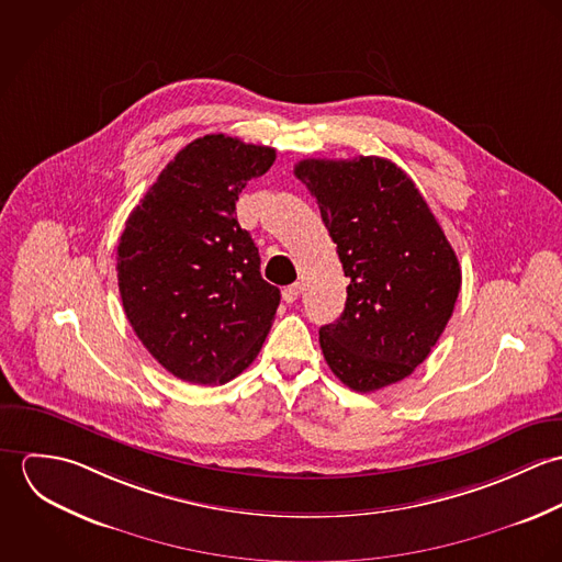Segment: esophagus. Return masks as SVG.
<instances>
[{
	"label": "esophagus",
	"mask_w": 562,
	"mask_h": 562,
	"mask_svg": "<svg viewBox=\"0 0 562 562\" xmlns=\"http://www.w3.org/2000/svg\"><path fill=\"white\" fill-rule=\"evenodd\" d=\"M299 296H301V285H299V283H292V285L283 288V301H285L288 305L296 303V299H299Z\"/></svg>",
	"instance_id": "esophagus-1"
}]
</instances>
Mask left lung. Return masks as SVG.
<instances>
[{
	"label": "left lung",
	"instance_id": "1",
	"mask_svg": "<svg viewBox=\"0 0 562 562\" xmlns=\"http://www.w3.org/2000/svg\"><path fill=\"white\" fill-rule=\"evenodd\" d=\"M350 279L346 307L321 328L333 374L368 394L406 379L441 337L461 290L459 259L428 203L394 161L303 160Z\"/></svg>",
	"mask_w": 562,
	"mask_h": 562
}]
</instances>
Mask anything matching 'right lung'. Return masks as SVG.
<instances>
[{"instance_id": "1", "label": "right lung", "mask_w": 562, "mask_h": 562, "mask_svg": "<svg viewBox=\"0 0 562 562\" xmlns=\"http://www.w3.org/2000/svg\"><path fill=\"white\" fill-rule=\"evenodd\" d=\"M272 147L207 134L166 164L134 207L116 248L125 316L172 376L223 385L241 374L272 326L281 294L234 216L241 188Z\"/></svg>"}]
</instances>
